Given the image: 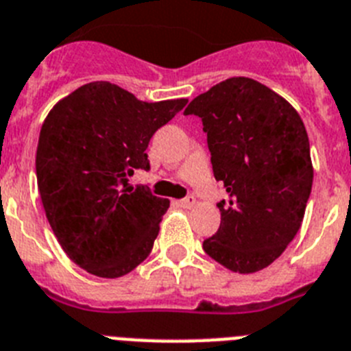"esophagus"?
I'll use <instances>...</instances> for the list:
<instances>
[{"label": "esophagus", "mask_w": 351, "mask_h": 351, "mask_svg": "<svg viewBox=\"0 0 351 351\" xmlns=\"http://www.w3.org/2000/svg\"><path fill=\"white\" fill-rule=\"evenodd\" d=\"M178 205L182 206V208H193V206L196 205V197H194V196L184 197V199L178 201Z\"/></svg>", "instance_id": "34e87169"}]
</instances>
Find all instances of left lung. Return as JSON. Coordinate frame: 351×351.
Returning <instances> with one entry per match:
<instances>
[{
	"instance_id": "obj_1",
	"label": "left lung",
	"mask_w": 351,
	"mask_h": 351,
	"mask_svg": "<svg viewBox=\"0 0 351 351\" xmlns=\"http://www.w3.org/2000/svg\"><path fill=\"white\" fill-rule=\"evenodd\" d=\"M184 114L203 121L213 176L224 184L221 226L203 242L210 258L239 274L276 261L302 224L311 187L304 121L276 91L231 77L197 95Z\"/></svg>"
}]
</instances>
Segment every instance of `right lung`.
Masks as SVG:
<instances>
[{"label":"right lung","instance_id":"right-lung-1","mask_svg":"<svg viewBox=\"0 0 351 351\" xmlns=\"http://www.w3.org/2000/svg\"><path fill=\"white\" fill-rule=\"evenodd\" d=\"M187 99L143 102L123 88L95 81L49 111L36 146V184L47 221L70 260L114 279L148 258L169 199L145 185L148 143Z\"/></svg>","mask_w":351,"mask_h":351}]
</instances>
